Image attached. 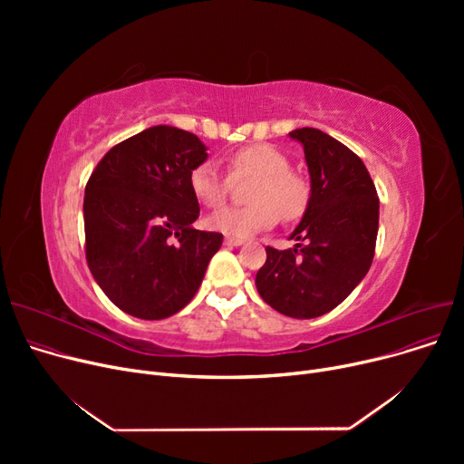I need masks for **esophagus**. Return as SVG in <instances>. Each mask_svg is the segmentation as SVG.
Masks as SVG:
<instances>
[{
	"instance_id": "34e87169",
	"label": "esophagus",
	"mask_w": 464,
	"mask_h": 464,
	"mask_svg": "<svg viewBox=\"0 0 464 464\" xmlns=\"http://www.w3.org/2000/svg\"><path fill=\"white\" fill-rule=\"evenodd\" d=\"M226 246H240V245H245V240L242 238H235V237H226Z\"/></svg>"
}]
</instances>
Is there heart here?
I'll use <instances>...</instances> for the list:
<instances>
[{
	"mask_svg": "<svg viewBox=\"0 0 464 464\" xmlns=\"http://www.w3.org/2000/svg\"><path fill=\"white\" fill-rule=\"evenodd\" d=\"M229 177L214 163H199L189 170V189L208 208L224 205L231 179H254L248 189V207H226L208 218V226L235 238H248L273 229L278 218L297 222L310 205V182L289 169V160L271 144L242 146L227 158Z\"/></svg>",
	"mask_w": 464,
	"mask_h": 464,
	"instance_id": "1",
	"label": "heart"
}]
</instances>
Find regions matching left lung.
<instances>
[{
  "label": "left lung",
  "instance_id": "1",
  "mask_svg": "<svg viewBox=\"0 0 464 464\" xmlns=\"http://www.w3.org/2000/svg\"><path fill=\"white\" fill-rule=\"evenodd\" d=\"M310 173V205L289 238L295 248L266 246L256 275L261 299L289 318L310 320L331 312L367 276L376 248L380 199L367 167L346 144L301 128Z\"/></svg>",
  "mask_w": 464,
  "mask_h": 464
}]
</instances>
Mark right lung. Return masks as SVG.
Masks as SVG:
<instances>
[{"label": "right lung", "instance_id": "1", "mask_svg": "<svg viewBox=\"0 0 464 464\" xmlns=\"http://www.w3.org/2000/svg\"><path fill=\"white\" fill-rule=\"evenodd\" d=\"M207 158L198 135L154 126L112 146L86 184L90 273L135 318L163 320L182 310L222 246V233L191 227L199 203L189 170Z\"/></svg>", "mask_w": 464, "mask_h": 464}]
</instances>
